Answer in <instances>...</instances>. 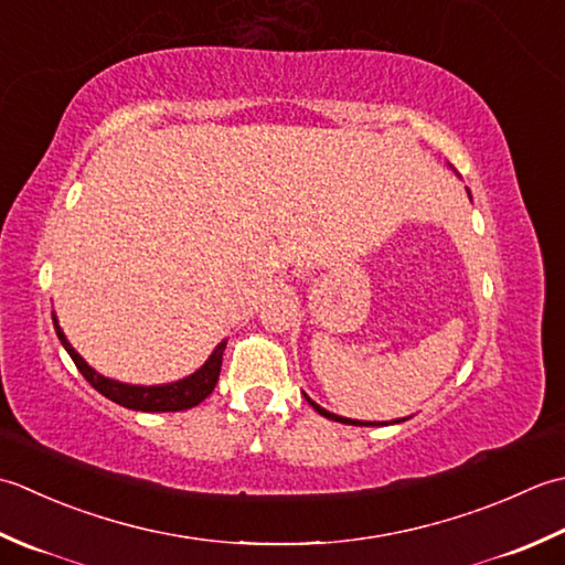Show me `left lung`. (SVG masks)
I'll return each instance as SVG.
<instances>
[{"label": "left lung", "mask_w": 565, "mask_h": 565, "mask_svg": "<svg viewBox=\"0 0 565 565\" xmlns=\"http://www.w3.org/2000/svg\"><path fill=\"white\" fill-rule=\"evenodd\" d=\"M307 397V395H305ZM307 402H309V405H312L319 414H321V417H327V419H331V422H341V424H355V427H373V422H359V419H349V417H339V414H333V412H327L324 407H319L317 405V402H312V399H309L307 397ZM399 422H405V419H399Z\"/></svg>", "instance_id": "left-lung-1"}]
</instances>
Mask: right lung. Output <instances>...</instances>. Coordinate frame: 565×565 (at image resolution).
<instances>
[{"label":"right lung","mask_w":565,"mask_h":565,"mask_svg":"<svg viewBox=\"0 0 565 565\" xmlns=\"http://www.w3.org/2000/svg\"><path fill=\"white\" fill-rule=\"evenodd\" d=\"M53 327L57 339L65 347V351L71 353L73 363L77 365V371L85 375L87 383L102 393L105 397H109L111 402H117L121 407L129 409H138V412H180V409H190L198 407L202 399H206L212 395V390L218 380V371H222V359H224V349L226 341L218 343V347L212 351L210 359L204 361V365L200 371H194L192 375L178 380V383H168V385H129V383H119V380H111L99 375L95 367L87 365V361L79 355L71 341L65 339L63 329L57 327V319L53 312Z\"/></svg>","instance_id":"right-lung-1"}]
</instances>
